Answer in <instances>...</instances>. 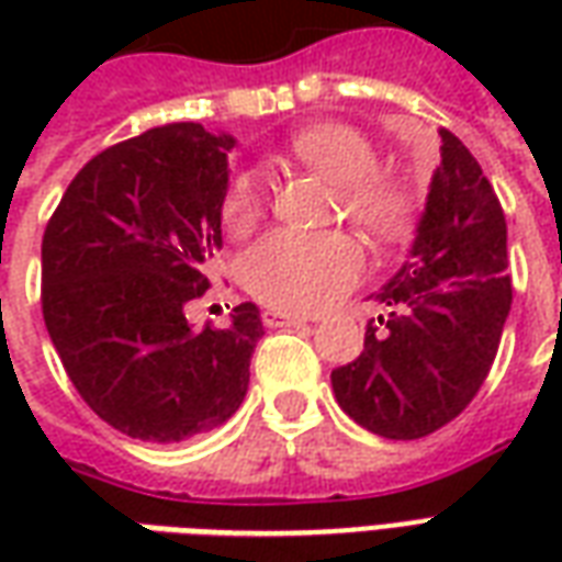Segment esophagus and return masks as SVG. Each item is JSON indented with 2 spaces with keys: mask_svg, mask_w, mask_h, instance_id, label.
Returning a JSON list of instances; mask_svg holds the SVG:
<instances>
[{
  "mask_svg": "<svg viewBox=\"0 0 562 562\" xmlns=\"http://www.w3.org/2000/svg\"><path fill=\"white\" fill-rule=\"evenodd\" d=\"M261 322H265V328H285V325H304L306 318L282 313V310H265V313H261Z\"/></svg>",
  "mask_w": 562,
  "mask_h": 562,
  "instance_id": "esophagus-1",
  "label": "esophagus"
}]
</instances>
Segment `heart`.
Masks as SVG:
<instances>
[{
    "instance_id": "obj_1",
    "label": "heart",
    "mask_w": 562,
    "mask_h": 562,
    "mask_svg": "<svg viewBox=\"0 0 562 562\" xmlns=\"http://www.w3.org/2000/svg\"><path fill=\"white\" fill-rule=\"evenodd\" d=\"M292 156L337 186L340 210L376 240H397L413 222V198L379 173V153L352 126L322 123L292 138ZM265 210V183L237 173L222 195L225 232L244 234ZM244 282L258 301L310 313L337 301L364 277V249L349 234H301L280 228L246 249Z\"/></svg>"
}]
</instances>
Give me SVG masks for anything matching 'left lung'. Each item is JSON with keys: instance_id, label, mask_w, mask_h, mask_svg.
<instances>
[{"instance_id": "left-lung-1", "label": "left lung", "mask_w": 562, "mask_h": 562, "mask_svg": "<svg viewBox=\"0 0 562 562\" xmlns=\"http://www.w3.org/2000/svg\"><path fill=\"white\" fill-rule=\"evenodd\" d=\"M439 168L413 261L376 294L389 316L330 373L342 413L385 439H422L458 418L491 373L512 310L506 216L463 140L439 128Z\"/></svg>"}]
</instances>
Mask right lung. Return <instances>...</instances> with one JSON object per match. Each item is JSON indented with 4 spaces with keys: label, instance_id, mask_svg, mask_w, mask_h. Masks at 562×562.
<instances>
[{
    "label": "right lung",
    "instance_id": "1",
    "mask_svg": "<svg viewBox=\"0 0 562 562\" xmlns=\"http://www.w3.org/2000/svg\"><path fill=\"white\" fill-rule=\"evenodd\" d=\"M232 135L168 123L114 144L68 183L42 240V313L71 385L102 422L183 442L244 403L261 340L256 304L195 330L222 246Z\"/></svg>",
    "mask_w": 562,
    "mask_h": 562
}]
</instances>
